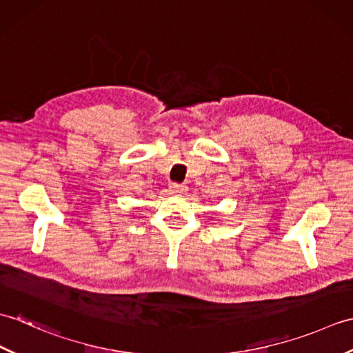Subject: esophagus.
Returning a JSON list of instances; mask_svg holds the SVG:
<instances>
[{
	"instance_id": "1",
	"label": "esophagus",
	"mask_w": 353,
	"mask_h": 353,
	"mask_svg": "<svg viewBox=\"0 0 353 353\" xmlns=\"http://www.w3.org/2000/svg\"><path fill=\"white\" fill-rule=\"evenodd\" d=\"M186 185H177V183H171L170 185V191L172 192V194H179V196H182V194H185L186 192Z\"/></svg>"
}]
</instances>
